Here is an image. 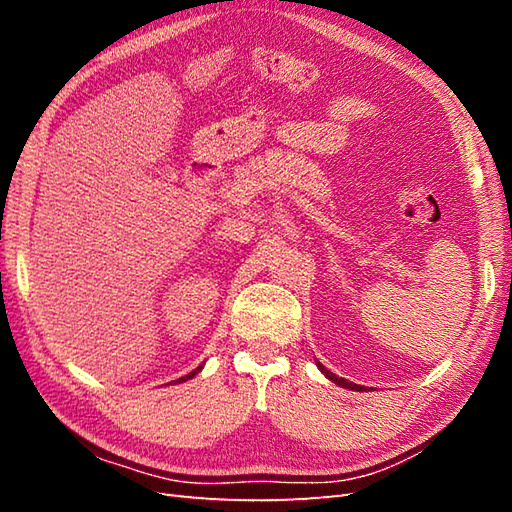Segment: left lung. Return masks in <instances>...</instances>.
Instances as JSON below:
<instances>
[{
	"label": "left lung",
	"mask_w": 512,
	"mask_h": 512,
	"mask_svg": "<svg viewBox=\"0 0 512 512\" xmlns=\"http://www.w3.org/2000/svg\"><path fill=\"white\" fill-rule=\"evenodd\" d=\"M319 365V369H321V372L325 374V376H328L330 380H332V383H336V385H341V387H347V389H356V391H363V387L361 385H356V383H347V380L345 378H339V376H336V374H332L330 372V369H325L321 363H317Z\"/></svg>",
	"instance_id": "obj_1"
}]
</instances>
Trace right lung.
I'll use <instances>...</instances> for the list:
<instances>
[{"mask_svg": "<svg viewBox=\"0 0 512 512\" xmlns=\"http://www.w3.org/2000/svg\"><path fill=\"white\" fill-rule=\"evenodd\" d=\"M200 369H202V365H200V367H195L191 374H187V376H182V378H178V383H184V380H189V378H193L195 374H198V372H200Z\"/></svg>", "mask_w": 512, "mask_h": 512, "instance_id": "1", "label": "right lung"}]
</instances>
